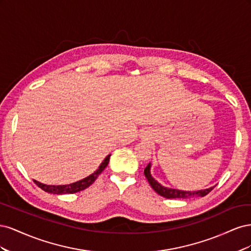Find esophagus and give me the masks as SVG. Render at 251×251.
Listing matches in <instances>:
<instances>
[{
  "label": "esophagus",
  "mask_w": 251,
  "mask_h": 251,
  "mask_svg": "<svg viewBox=\"0 0 251 251\" xmlns=\"http://www.w3.org/2000/svg\"><path fill=\"white\" fill-rule=\"evenodd\" d=\"M143 135H144V137H146V136H148V132H144Z\"/></svg>",
  "instance_id": "esophagus-1"
}]
</instances>
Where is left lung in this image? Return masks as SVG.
Masks as SVG:
<instances>
[{
    "mask_svg": "<svg viewBox=\"0 0 251 251\" xmlns=\"http://www.w3.org/2000/svg\"><path fill=\"white\" fill-rule=\"evenodd\" d=\"M151 162L148 164V166L144 170V175H146V177L149 181L150 185L151 186V188L154 189V191L164 198L166 199H189V198H198V197H204L206 196L212 188L215 186H211L208 188H205V189H200V191H181V189H177V188H170V187H166L161 185L160 183L157 180H155L151 176Z\"/></svg>",
    "mask_w": 251,
    "mask_h": 251,
    "instance_id": "1",
    "label": "left lung"
}]
</instances>
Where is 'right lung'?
<instances>
[{
  "label": "right lung",
  "mask_w": 251,
  "mask_h": 251,
  "mask_svg": "<svg viewBox=\"0 0 251 251\" xmlns=\"http://www.w3.org/2000/svg\"><path fill=\"white\" fill-rule=\"evenodd\" d=\"M110 156L108 155L107 157L104 158V160L100 163V165L98 166V169L93 173L91 174L90 176L83 178L79 181L74 182V183L71 184H65V185H47V184H44L41 183V182L33 180L34 183L41 187L43 191H45L46 193L49 194H54V195H65V194H74V193H77L80 191H83V189H86L87 187H89L91 184L93 183V182L96 180V178L100 176L101 174V172L107 168V165L110 161Z\"/></svg>",
  "instance_id": "add662e5"
}]
</instances>
